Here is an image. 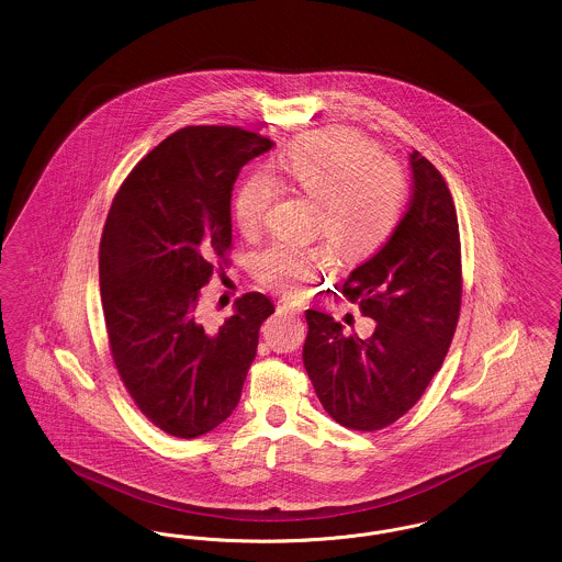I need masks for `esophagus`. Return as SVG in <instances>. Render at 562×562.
Segmentation results:
<instances>
[{"instance_id": "esophagus-1", "label": "esophagus", "mask_w": 562, "mask_h": 562, "mask_svg": "<svg viewBox=\"0 0 562 562\" xmlns=\"http://www.w3.org/2000/svg\"><path fill=\"white\" fill-rule=\"evenodd\" d=\"M303 310L299 307V305H294L291 301H286V299H282L280 303H278V314H282V316H299Z\"/></svg>"}]
</instances>
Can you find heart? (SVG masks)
<instances>
[{"mask_svg":"<svg viewBox=\"0 0 562 562\" xmlns=\"http://www.w3.org/2000/svg\"><path fill=\"white\" fill-rule=\"evenodd\" d=\"M273 175L318 200L316 234L333 240L348 261H362L390 240L406 204L401 164L376 156L373 143L346 128L303 134L273 161ZM278 186L268 172H252L234 195V218L244 236L268 221ZM337 269L329 241H276L257 259L259 278L291 296H303Z\"/></svg>","mask_w":562,"mask_h":562,"instance_id":"obj_1","label":"heart"}]
</instances>
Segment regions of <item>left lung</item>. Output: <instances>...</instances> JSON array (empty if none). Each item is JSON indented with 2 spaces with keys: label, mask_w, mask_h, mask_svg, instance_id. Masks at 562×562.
Returning a JSON list of instances; mask_svg holds the SVG:
<instances>
[{
  "label": "left lung",
  "mask_w": 562,
  "mask_h": 562,
  "mask_svg": "<svg viewBox=\"0 0 562 562\" xmlns=\"http://www.w3.org/2000/svg\"><path fill=\"white\" fill-rule=\"evenodd\" d=\"M408 211L344 294L373 318V335L307 310L303 364L324 411L358 431L387 428L415 406L451 348L461 307V241L453 195L419 151L411 154Z\"/></svg>",
  "instance_id": "obj_1"
}]
</instances>
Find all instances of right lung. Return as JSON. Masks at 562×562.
Listing matches in <instances>:
<instances>
[{"instance_id": "add662e5", "label": "right lung", "mask_w": 562, "mask_h": 562, "mask_svg": "<svg viewBox=\"0 0 562 562\" xmlns=\"http://www.w3.org/2000/svg\"><path fill=\"white\" fill-rule=\"evenodd\" d=\"M271 147L236 126L181 128L134 166L109 209L99 276L111 356L140 413L175 438L234 413L273 314L261 293L241 294L216 330L195 312L216 259L227 263L241 166Z\"/></svg>"}]
</instances>
